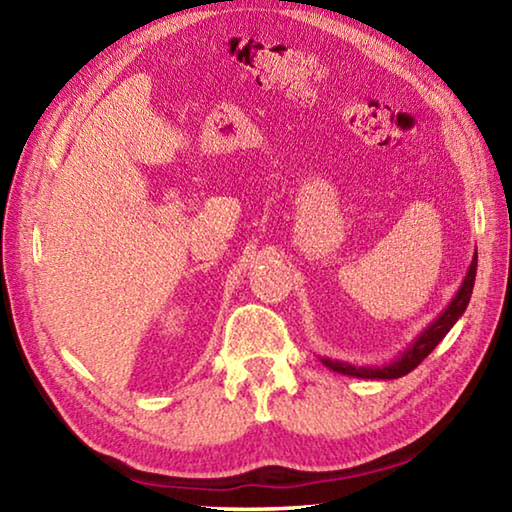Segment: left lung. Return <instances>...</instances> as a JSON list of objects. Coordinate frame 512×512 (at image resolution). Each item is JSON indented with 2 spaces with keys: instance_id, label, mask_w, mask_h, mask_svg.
I'll return each instance as SVG.
<instances>
[{
  "instance_id": "8db88e82",
  "label": "left lung",
  "mask_w": 512,
  "mask_h": 512,
  "mask_svg": "<svg viewBox=\"0 0 512 512\" xmlns=\"http://www.w3.org/2000/svg\"><path fill=\"white\" fill-rule=\"evenodd\" d=\"M474 277H476V255L472 257V264L467 268L463 284L458 287L452 302L440 311V316L433 320L431 325L424 327L422 332L415 336L411 345H406V350L400 352V357L384 363V366H354V363L336 361L327 357H320V361H323V366H327L329 370L341 372V375H348V377H359V379H397V377L409 375V372L413 368H418L424 361V357H427V354L445 339L449 329L456 325V320L465 314L467 305H470L472 289H474Z\"/></svg>"
}]
</instances>
